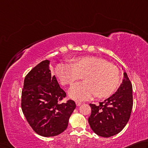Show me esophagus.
<instances>
[{"label":"esophagus","instance_id":"esophagus-1","mask_svg":"<svg viewBox=\"0 0 148 148\" xmlns=\"http://www.w3.org/2000/svg\"><path fill=\"white\" fill-rule=\"evenodd\" d=\"M76 105H77V106H80V105H81V102L79 101H76Z\"/></svg>","mask_w":148,"mask_h":148}]
</instances>
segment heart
I'll return each instance as SVG.
<instances>
[{
	"mask_svg": "<svg viewBox=\"0 0 148 148\" xmlns=\"http://www.w3.org/2000/svg\"><path fill=\"white\" fill-rule=\"evenodd\" d=\"M55 72L62 85H72L85 75L84 82L74 84L69 90V96L79 101L88 99L94 95L97 97H107L114 92L120 81L117 67L95 56L77 58L73 64H60Z\"/></svg>",
	"mask_w": 148,
	"mask_h": 148,
	"instance_id": "b5f03b06",
	"label": "heart"
}]
</instances>
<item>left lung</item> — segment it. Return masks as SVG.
Masks as SVG:
<instances>
[{
  "mask_svg": "<svg viewBox=\"0 0 148 148\" xmlns=\"http://www.w3.org/2000/svg\"><path fill=\"white\" fill-rule=\"evenodd\" d=\"M117 91L99 106L91 104L90 127L97 135L110 137L122 130L130 118L133 108V86L125 72Z\"/></svg>",
  "mask_w": 148,
  "mask_h": 148,
  "instance_id": "left-lung-1",
  "label": "left lung"
}]
</instances>
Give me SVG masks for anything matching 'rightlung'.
I'll return each mask as SVG.
<instances>
[{
	"label": "right lung",
	"instance_id": "right-lung-1",
	"mask_svg": "<svg viewBox=\"0 0 148 148\" xmlns=\"http://www.w3.org/2000/svg\"><path fill=\"white\" fill-rule=\"evenodd\" d=\"M45 60L26 75L21 94V108L36 133L45 137L58 135L66 130L76 107L74 101L60 103L66 97L49 69Z\"/></svg>",
	"mask_w": 148,
	"mask_h": 148
}]
</instances>
